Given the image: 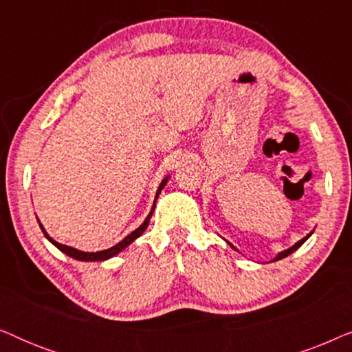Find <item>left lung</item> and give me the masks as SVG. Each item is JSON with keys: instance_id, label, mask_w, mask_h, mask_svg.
Returning <instances> with one entry per match:
<instances>
[{"instance_id": "1", "label": "left lung", "mask_w": 352, "mask_h": 352, "mask_svg": "<svg viewBox=\"0 0 352 352\" xmlns=\"http://www.w3.org/2000/svg\"><path fill=\"white\" fill-rule=\"evenodd\" d=\"M311 234H312V232H311ZM311 234H307L305 239H301V240H300V242H296L295 245H293V247H290V248H288V250H283V252H282V253H278V254H277V256H276V259H274V261H278V259H282V258H287V256H288V254H292L293 252H295V250H298V248H300V247H301V245H302V243H305V242H306V240L311 237ZM229 245H230V243H229ZM230 247H232L234 250H237V248H235V247H234V245H230Z\"/></svg>"}]
</instances>
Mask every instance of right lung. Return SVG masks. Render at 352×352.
<instances>
[{
  "label": "right lung",
  "mask_w": 352,
  "mask_h": 352,
  "mask_svg": "<svg viewBox=\"0 0 352 352\" xmlns=\"http://www.w3.org/2000/svg\"><path fill=\"white\" fill-rule=\"evenodd\" d=\"M168 177L170 176H166L165 179L162 181V184H160V187H158V190H157V195H155V201H157V199H158V195H160V192H162V189L163 187L166 186V182H168ZM155 201H153V206H152V210H151V213H148V216L146 218V221H144V223L139 226V228L136 229V230H133L131 234L129 235H126V237H124L122 242H118L117 245H115V247H112V248H109V250H102V252H96V253H88V252H80V250H76V248H72V247H67V245H62V243H59V242H56V240H52L50 235L46 234V230H45V228H43V226L40 224V228H41V230H43V234L46 235V239L50 240V242L54 245V247H57L60 250L62 253H65V254H69L70 258H74V259H78V261H104V259H109V258H112V256H115V254H118L120 252H122V250H124L128 247L129 243H133L134 240H136L139 235H142V232L144 230L147 229V226H148V221H151V218H152V213H153V208H155Z\"/></svg>",
  "instance_id": "1"
}]
</instances>
